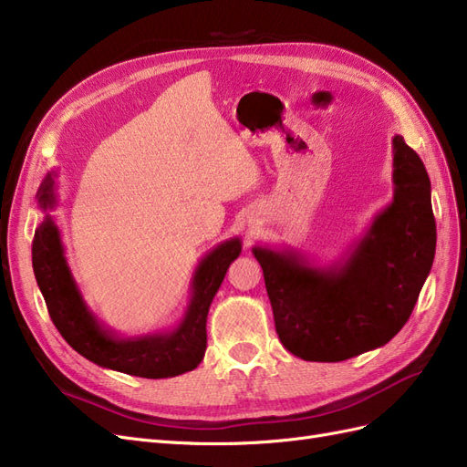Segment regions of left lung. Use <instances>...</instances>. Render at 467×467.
Listing matches in <instances>:
<instances>
[{"label": "left lung", "instance_id": "8db88e82", "mask_svg": "<svg viewBox=\"0 0 467 467\" xmlns=\"http://www.w3.org/2000/svg\"><path fill=\"white\" fill-rule=\"evenodd\" d=\"M393 201L343 263L316 266L294 249L253 247L280 343L309 362H341L401 331L431 273L436 222L419 155L393 136Z\"/></svg>", "mask_w": 467, "mask_h": 467}]
</instances>
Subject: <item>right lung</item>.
<instances>
[{"label": "right lung", "instance_id": "add662e5", "mask_svg": "<svg viewBox=\"0 0 467 467\" xmlns=\"http://www.w3.org/2000/svg\"><path fill=\"white\" fill-rule=\"evenodd\" d=\"M54 177L48 173L38 189V206L56 204ZM242 253L237 237L222 242L199 263L191 285V302L173 331L142 337H119L105 329L76 285L64 257L58 225L47 214L33 239V268L36 285L45 296L48 314L66 343L88 360L140 378H173L194 370L204 358L206 317L212 300L228 273V266Z\"/></svg>", "mask_w": 467, "mask_h": 467}]
</instances>
